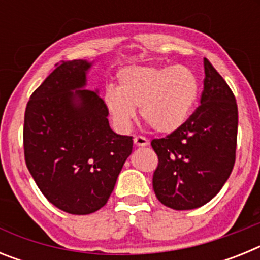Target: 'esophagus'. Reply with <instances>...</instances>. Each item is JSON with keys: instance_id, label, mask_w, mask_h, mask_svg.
<instances>
[{"instance_id": "obj_1", "label": "esophagus", "mask_w": 260, "mask_h": 260, "mask_svg": "<svg viewBox=\"0 0 260 260\" xmlns=\"http://www.w3.org/2000/svg\"><path fill=\"white\" fill-rule=\"evenodd\" d=\"M134 144L137 147H147L150 144V141L144 137H135L134 138Z\"/></svg>"}]
</instances>
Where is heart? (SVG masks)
Here are the masks:
<instances>
[{"label": "heart", "instance_id": "b5f03b06", "mask_svg": "<svg viewBox=\"0 0 260 260\" xmlns=\"http://www.w3.org/2000/svg\"><path fill=\"white\" fill-rule=\"evenodd\" d=\"M117 80V89L105 91L104 105L119 132H127L141 108L155 132L171 134L186 122L198 96V80L185 66H130Z\"/></svg>", "mask_w": 260, "mask_h": 260}]
</instances>
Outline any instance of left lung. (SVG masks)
<instances>
[{
    "label": "left lung",
    "mask_w": 260,
    "mask_h": 260,
    "mask_svg": "<svg viewBox=\"0 0 260 260\" xmlns=\"http://www.w3.org/2000/svg\"><path fill=\"white\" fill-rule=\"evenodd\" d=\"M201 105L178 130L153 139L158 156L153 190L164 206L194 210L204 206L228 181L236 160L238 109L236 98L207 58Z\"/></svg>",
    "instance_id": "1"
}]
</instances>
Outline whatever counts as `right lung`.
I'll list each match as a JSON object with an SVG mask.
<instances>
[{"label":"right lung","mask_w":260,"mask_h":260,"mask_svg":"<svg viewBox=\"0 0 260 260\" xmlns=\"http://www.w3.org/2000/svg\"><path fill=\"white\" fill-rule=\"evenodd\" d=\"M93 62H62L35 89L24 114V157L45 198L88 215L109 199L133 151V138L110 128L99 89H87Z\"/></svg>","instance_id":"1"}]
</instances>
